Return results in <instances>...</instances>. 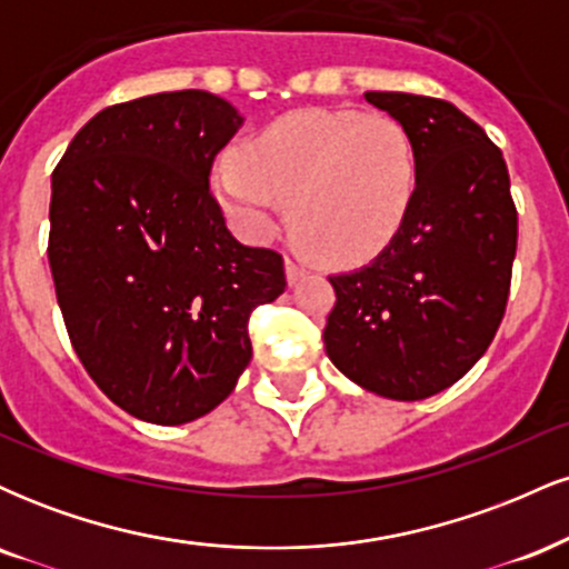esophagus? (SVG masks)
Returning a JSON list of instances; mask_svg holds the SVG:
<instances>
[{
  "mask_svg": "<svg viewBox=\"0 0 569 569\" xmlns=\"http://www.w3.org/2000/svg\"><path fill=\"white\" fill-rule=\"evenodd\" d=\"M305 276H307L305 264L293 262V259H286V280H289V286H297Z\"/></svg>",
  "mask_w": 569,
  "mask_h": 569,
  "instance_id": "esophagus-1",
  "label": "esophagus"
}]
</instances>
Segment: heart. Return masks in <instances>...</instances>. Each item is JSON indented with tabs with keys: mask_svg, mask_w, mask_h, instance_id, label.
Listing matches in <instances>:
<instances>
[{
	"mask_svg": "<svg viewBox=\"0 0 569 569\" xmlns=\"http://www.w3.org/2000/svg\"><path fill=\"white\" fill-rule=\"evenodd\" d=\"M211 189L232 227L253 243L291 224L335 264L385 251L407 221L417 154L393 117L352 109H299L259 130L240 158L213 166Z\"/></svg>",
	"mask_w": 569,
	"mask_h": 569,
	"instance_id": "b5f03b06",
	"label": "heart"
}]
</instances>
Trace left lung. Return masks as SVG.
Segmentation results:
<instances>
[{"instance_id":"left-lung-1","label":"left lung","mask_w":569,"mask_h":569,"mask_svg":"<svg viewBox=\"0 0 569 569\" xmlns=\"http://www.w3.org/2000/svg\"><path fill=\"white\" fill-rule=\"evenodd\" d=\"M407 128L417 189L385 251L331 276L323 329L331 363L369 393L422 401L485 356L502 321L516 257V206L502 152L441 98L363 93Z\"/></svg>"}]
</instances>
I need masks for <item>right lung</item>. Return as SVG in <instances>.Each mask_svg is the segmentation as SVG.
Segmentation results:
<instances>
[{
    "label": "right lung",
    "mask_w": 569,
    "mask_h": 569,
    "mask_svg": "<svg viewBox=\"0 0 569 569\" xmlns=\"http://www.w3.org/2000/svg\"><path fill=\"white\" fill-rule=\"evenodd\" d=\"M240 126L206 90L143 96L98 112L53 171L48 259L69 339L143 422L217 409L251 361L253 307L286 289L283 257L240 243L208 189Z\"/></svg>",
    "instance_id": "add662e5"
}]
</instances>
